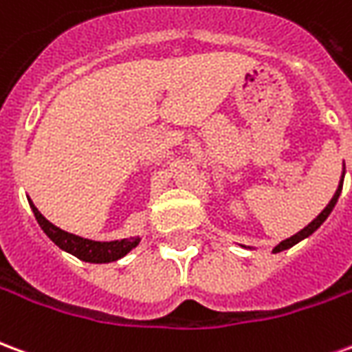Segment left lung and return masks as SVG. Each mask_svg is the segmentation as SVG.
<instances>
[{"mask_svg":"<svg viewBox=\"0 0 352 352\" xmlns=\"http://www.w3.org/2000/svg\"><path fill=\"white\" fill-rule=\"evenodd\" d=\"M343 177H345V173L341 175L340 184H338V190H336V194H333V196H332V199L328 201V206H326L324 209H322V211H320V213H318L317 217H315V219H313V221H311L309 224H307V226H305V228L300 230L298 234H294V236H290V237H288V239H285V241H280V243L277 245L275 249H273V252L287 251V249H290V247H294L296 243H300L302 239H305V237H309L311 234H313V232H317V230L320 228V224H322V222H324L326 219H328V214L332 213V209H333V207H336V204H338V198H340L341 188H343ZM243 247H245V245H243ZM245 249H251V247H245Z\"/></svg>","mask_w":352,"mask_h":352,"instance_id":"1","label":"left lung"}]
</instances>
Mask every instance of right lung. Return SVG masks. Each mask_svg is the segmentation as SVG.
I'll list each match as a JSON object with an SVG mask.
<instances>
[{"label": "right lung", "mask_w": 352, "mask_h": 352, "mask_svg": "<svg viewBox=\"0 0 352 352\" xmlns=\"http://www.w3.org/2000/svg\"><path fill=\"white\" fill-rule=\"evenodd\" d=\"M28 201H30V207H32L39 226L49 236L50 241L58 245L62 251L69 252L82 262H90V264L116 262V260L124 258L130 251H133L141 241V237H126V239H115V241H94V239H87V237L75 236V234H69V232L54 226L52 222L47 221L39 213V209L34 206L32 199L28 198Z\"/></svg>", "instance_id": "1"}]
</instances>
